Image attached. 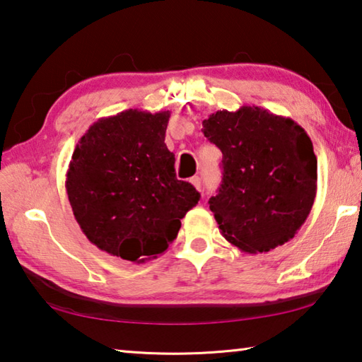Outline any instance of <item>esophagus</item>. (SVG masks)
Returning <instances> with one entry per match:
<instances>
[{
    "label": "esophagus",
    "mask_w": 362,
    "mask_h": 362,
    "mask_svg": "<svg viewBox=\"0 0 362 362\" xmlns=\"http://www.w3.org/2000/svg\"><path fill=\"white\" fill-rule=\"evenodd\" d=\"M189 182H192V183H193V187H194L196 189H199V192H201V179H199V177H198V175H194V177H192V179H189Z\"/></svg>",
    "instance_id": "esophagus-1"
}]
</instances>
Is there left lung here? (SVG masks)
<instances>
[{
    "label": "left lung",
    "instance_id": "obj_1",
    "mask_svg": "<svg viewBox=\"0 0 362 362\" xmlns=\"http://www.w3.org/2000/svg\"><path fill=\"white\" fill-rule=\"evenodd\" d=\"M204 137L222 151V183L209 199L223 238L268 252L296 236L313 207L317 159L302 126L260 107L212 113Z\"/></svg>",
    "mask_w": 362,
    "mask_h": 362
}]
</instances>
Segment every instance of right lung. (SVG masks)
Returning a JSON list of instances; mask_svg holds the SVG:
<instances>
[{
    "mask_svg": "<svg viewBox=\"0 0 362 362\" xmlns=\"http://www.w3.org/2000/svg\"><path fill=\"white\" fill-rule=\"evenodd\" d=\"M170 112L124 110L86 131L66 170V194L86 238L110 255L144 263L177 238L198 204L192 183L177 180L164 144Z\"/></svg>",
    "mask_w": 362,
    "mask_h": 362,
    "instance_id": "obj_1",
    "label": "right lung"
}]
</instances>
